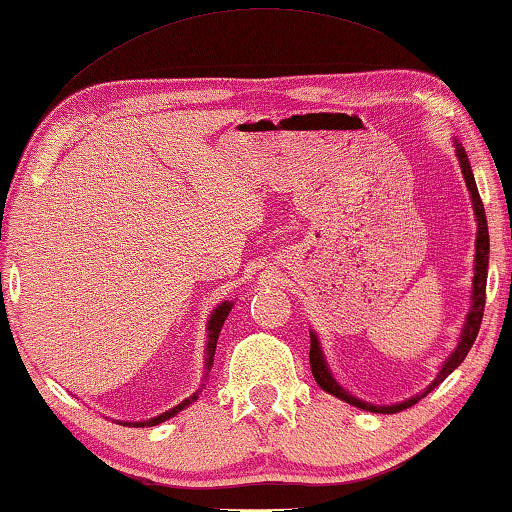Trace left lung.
<instances>
[{"label":"left lung","instance_id":"left-lung-1","mask_svg":"<svg viewBox=\"0 0 512 512\" xmlns=\"http://www.w3.org/2000/svg\"><path fill=\"white\" fill-rule=\"evenodd\" d=\"M454 147H457V159L461 165V172H463V179H466L468 185V192H470V199H472V208H475V217H477V241H475V277H472V302H470V311H468V318L466 324H463V331H461V338L457 342V347L450 353V358L443 362V367L439 369V374L432 380L427 389H423L421 394H416L412 398H407L403 403H396V405H371L367 401H360V398L351 396L345 387H340V383L336 378H333L331 369L327 365V360H324V353L320 347V340L315 333L311 331V351H309V360H311V374L315 378V383H318L324 392L340 398V401H345L353 407H360V410L365 412H376V414H396L401 410H407V407L416 405L421 401L423 396H427L432 392L434 387H439L445 378H448L454 369H457L463 358L468 356L470 347L475 345V338L479 333L481 327V318H483V306H486V280H488V255H490V239H488V224H486V210H483V203L479 197V190H477V183H475V176H472V167L468 161V154L463 150V145L459 141H454Z\"/></svg>","mask_w":512,"mask_h":512}]
</instances>
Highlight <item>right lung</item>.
<instances>
[{"label": "right lung", "instance_id": "obj_1", "mask_svg": "<svg viewBox=\"0 0 512 512\" xmlns=\"http://www.w3.org/2000/svg\"><path fill=\"white\" fill-rule=\"evenodd\" d=\"M230 309H232V302H221L215 311L210 313V320H208V342H206V376L203 378H208V371H210V367H212V362H215V349H217V340H219V333H221V327H224V322H226V318H228V313H230ZM201 389H203V385H201ZM201 389H197V392H194L190 398H185L183 403H179L176 407H172V410H167V412H163V414H159V416H154V418H147V421H138V423H123L120 421V425H129V427H152V425H159V423H163V421H167V418H172V416H176L179 414L181 410H185V407H188L190 403H194L199 398V392Z\"/></svg>", "mask_w": 512, "mask_h": 512}]
</instances>
